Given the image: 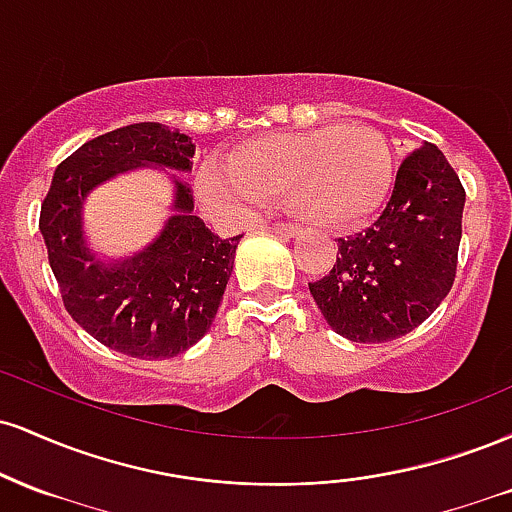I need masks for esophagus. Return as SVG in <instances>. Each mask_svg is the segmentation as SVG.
Wrapping results in <instances>:
<instances>
[{
    "mask_svg": "<svg viewBox=\"0 0 512 512\" xmlns=\"http://www.w3.org/2000/svg\"><path fill=\"white\" fill-rule=\"evenodd\" d=\"M260 228H264V231H272V233H279V236H284V238H293V236H298V231H301V228L296 226V223H260Z\"/></svg>",
    "mask_w": 512,
    "mask_h": 512,
    "instance_id": "obj_1",
    "label": "esophagus"
}]
</instances>
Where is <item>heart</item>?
Wrapping results in <instances>:
<instances>
[{
	"instance_id": "b5f03b06",
	"label": "heart",
	"mask_w": 512,
	"mask_h": 512,
	"mask_svg": "<svg viewBox=\"0 0 512 512\" xmlns=\"http://www.w3.org/2000/svg\"><path fill=\"white\" fill-rule=\"evenodd\" d=\"M392 170L385 134L370 125H327L257 139L228 158L226 170L199 175V195L214 211L243 214L255 202L286 199L320 228L354 226L380 204Z\"/></svg>"
}]
</instances>
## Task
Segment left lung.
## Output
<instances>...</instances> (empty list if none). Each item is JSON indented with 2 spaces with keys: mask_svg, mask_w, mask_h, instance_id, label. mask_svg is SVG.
I'll return each mask as SVG.
<instances>
[{
  "mask_svg": "<svg viewBox=\"0 0 512 512\" xmlns=\"http://www.w3.org/2000/svg\"><path fill=\"white\" fill-rule=\"evenodd\" d=\"M462 209L464 187L438 146L404 158L383 214L339 238L332 272L308 284L327 325L361 344L419 327L455 281Z\"/></svg>",
  "mask_w": 512,
  "mask_h": 512,
  "instance_id": "1",
  "label": "left lung"
}]
</instances>
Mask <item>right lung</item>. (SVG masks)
Masks as SVG:
<instances>
[{"instance_id":"obj_1","label":"right lung","mask_w":512,"mask_h":512,"mask_svg":"<svg viewBox=\"0 0 512 512\" xmlns=\"http://www.w3.org/2000/svg\"><path fill=\"white\" fill-rule=\"evenodd\" d=\"M192 156L195 142L180 129L158 122L113 129L64 158L40 207L38 226L67 313L93 339L132 358H173L207 334L243 236L211 233L178 182V214L161 238L134 260L103 267L81 238V202L120 170L139 163L190 170Z\"/></svg>"}]
</instances>
